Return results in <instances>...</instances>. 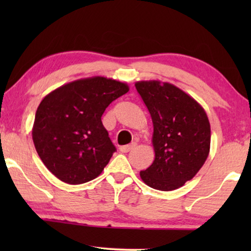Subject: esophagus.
Returning a JSON list of instances; mask_svg holds the SVG:
<instances>
[{"instance_id":"34e87169","label":"esophagus","mask_w":251,"mask_h":251,"mask_svg":"<svg viewBox=\"0 0 251 251\" xmlns=\"http://www.w3.org/2000/svg\"><path fill=\"white\" fill-rule=\"evenodd\" d=\"M135 147H136V144L132 143V144H130V145L121 146V147H120V151H121L122 153H128V152H130V151H131V150L135 149Z\"/></svg>"}]
</instances>
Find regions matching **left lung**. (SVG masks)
<instances>
[{
	"mask_svg": "<svg viewBox=\"0 0 251 251\" xmlns=\"http://www.w3.org/2000/svg\"><path fill=\"white\" fill-rule=\"evenodd\" d=\"M135 85L152 118L155 152L140 178L155 190H177L198 174L209 155L207 113L194 98L168 82L138 81Z\"/></svg>",
	"mask_w": 251,
	"mask_h": 251,
	"instance_id": "obj_1",
	"label": "left lung"
}]
</instances>
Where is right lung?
<instances>
[{
    "instance_id": "add662e5",
    "label": "right lung",
    "mask_w": 251,
    "mask_h": 251,
    "mask_svg": "<svg viewBox=\"0 0 251 251\" xmlns=\"http://www.w3.org/2000/svg\"><path fill=\"white\" fill-rule=\"evenodd\" d=\"M128 91L125 82L92 76L61 85L42 99L32 137L44 166L58 179L78 185L101 174L116 151L101 115Z\"/></svg>"
}]
</instances>
